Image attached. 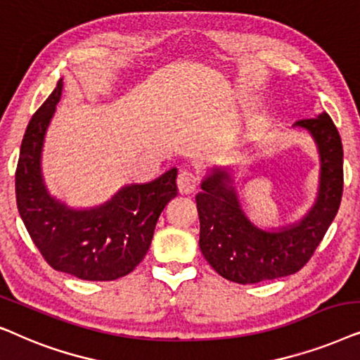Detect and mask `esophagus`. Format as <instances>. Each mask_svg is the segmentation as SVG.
Listing matches in <instances>:
<instances>
[{"mask_svg":"<svg viewBox=\"0 0 360 360\" xmlns=\"http://www.w3.org/2000/svg\"><path fill=\"white\" fill-rule=\"evenodd\" d=\"M176 184L181 194H191L198 188V177L191 171H181L176 179Z\"/></svg>","mask_w":360,"mask_h":360,"instance_id":"34e87169","label":"esophagus"}]
</instances>
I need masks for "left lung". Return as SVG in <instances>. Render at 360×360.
Returning a JSON list of instances; mask_svg holds the SVG:
<instances>
[{"label": "left lung", "mask_w": 360, "mask_h": 360, "mask_svg": "<svg viewBox=\"0 0 360 360\" xmlns=\"http://www.w3.org/2000/svg\"><path fill=\"white\" fill-rule=\"evenodd\" d=\"M313 135L321 156L318 200L301 222L266 232L245 217L230 176L214 169L195 195L200 237L199 247L209 265L240 285L260 283L300 271L328 232L342 198V143L336 124L328 113L298 120Z\"/></svg>", "instance_id": "left-lung-1"}]
</instances>
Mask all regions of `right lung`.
<instances>
[{
    "instance_id": "1",
    "label": "right lung",
    "mask_w": 360,
    "mask_h": 360,
    "mask_svg": "<svg viewBox=\"0 0 360 360\" xmlns=\"http://www.w3.org/2000/svg\"><path fill=\"white\" fill-rule=\"evenodd\" d=\"M62 80L32 115L16 167V202L37 250L57 271L80 280L112 281L131 273L145 258L162 209L176 198V167L148 184L123 188L107 204L72 210L52 199L42 183V141Z\"/></svg>"
}]
</instances>
